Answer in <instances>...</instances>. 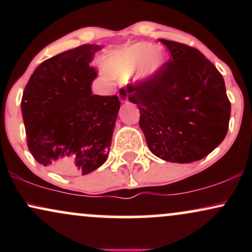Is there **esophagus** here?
<instances>
[{"label": "esophagus", "mask_w": 252, "mask_h": 252, "mask_svg": "<svg viewBox=\"0 0 252 252\" xmlns=\"http://www.w3.org/2000/svg\"><path fill=\"white\" fill-rule=\"evenodd\" d=\"M118 98H120L121 103H126L128 102V92L123 89L120 90V92H118Z\"/></svg>", "instance_id": "obj_1"}]
</instances>
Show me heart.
I'll use <instances>...</instances> for the list:
<instances>
[{
	"instance_id": "heart-1",
	"label": "heart",
	"mask_w": 252,
	"mask_h": 252,
	"mask_svg": "<svg viewBox=\"0 0 252 252\" xmlns=\"http://www.w3.org/2000/svg\"><path fill=\"white\" fill-rule=\"evenodd\" d=\"M167 63L168 52L162 46L138 42L106 56L103 68L110 77L128 78L132 74L136 84L148 85L162 74Z\"/></svg>"
}]
</instances>
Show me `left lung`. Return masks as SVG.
<instances>
[{"label":"left lung","mask_w":252,"mask_h":252,"mask_svg":"<svg viewBox=\"0 0 252 252\" xmlns=\"http://www.w3.org/2000/svg\"><path fill=\"white\" fill-rule=\"evenodd\" d=\"M172 58L148 85L129 88L140 110V128L150 152L168 162L201 160L222 142L231 104L224 78L196 48L158 39Z\"/></svg>","instance_id":"8db88e82"}]
</instances>
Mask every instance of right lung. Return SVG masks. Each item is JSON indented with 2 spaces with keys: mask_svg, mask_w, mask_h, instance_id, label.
<instances>
[{
  "mask_svg": "<svg viewBox=\"0 0 252 252\" xmlns=\"http://www.w3.org/2000/svg\"><path fill=\"white\" fill-rule=\"evenodd\" d=\"M102 46L85 45L40 63L21 100L27 144L42 166L62 174H89L108 158L121 103L91 91L90 66Z\"/></svg>",
  "mask_w": 252,
  "mask_h": 252,
  "instance_id": "obj_1",
  "label": "right lung"
}]
</instances>
